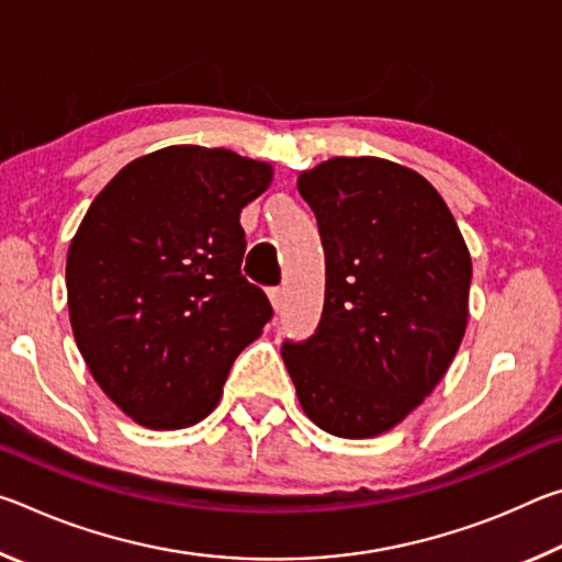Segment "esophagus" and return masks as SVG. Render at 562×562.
I'll return each instance as SVG.
<instances>
[{
	"label": "esophagus",
	"instance_id": "obj_1",
	"mask_svg": "<svg viewBox=\"0 0 562 562\" xmlns=\"http://www.w3.org/2000/svg\"><path fill=\"white\" fill-rule=\"evenodd\" d=\"M282 288H272L270 290V302H272V307H274V312H280L282 310Z\"/></svg>",
	"mask_w": 562,
	"mask_h": 562
}]
</instances>
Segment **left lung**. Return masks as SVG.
I'll return each instance as SVG.
<instances>
[{
	"mask_svg": "<svg viewBox=\"0 0 562 562\" xmlns=\"http://www.w3.org/2000/svg\"><path fill=\"white\" fill-rule=\"evenodd\" d=\"M325 247V310L282 359L312 422L369 439L449 369L469 319L471 255L436 188L384 158H329L297 180Z\"/></svg>",
	"mask_w": 562,
	"mask_h": 562,
	"instance_id": "left-lung-1",
	"label": "left lung"
}]
</instances>
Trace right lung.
<instances>
[{"mask_svg": "<svg viewBox=\"0 0 562 562\" xmlns=\"http://www.w3.org/2000/svg\"><path fill=\"white\" fill-rule=\"evenodd\" d=\"M272 168L225 148L168 146L121 168L66 258L76 345L113 404L148 429L213 412L270 300L240 272V211Z\"/></svg>", "mask_w": 562, "mask_h": 562, "instance_id": "obj_1", "label": "right lung"}]
</instances>
